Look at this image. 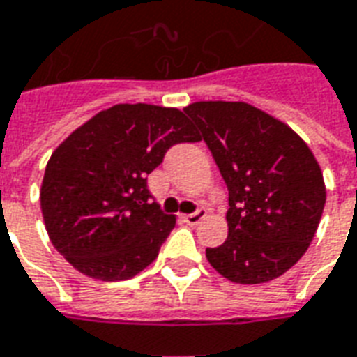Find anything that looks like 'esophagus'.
Here are the masks:
<instances>
[{
  "label": "esophagus",
  "mask_w": 357,
  "mask_h": 357,
  "mask_svg": "<svg viewBox=\"0 0 357 357\" xmlns=\"http://www.w3.org/2000/svg\"><path fill=\"white\" fill-rule=\"evenodd\" d=\"M206 209H198V211H195V213H190V215H185L183 219L187 225H190V227H195V225H198L200 221H204L206 219Z\"/></svg>",
  "instance_id": "obj_1"
}]
</instances>
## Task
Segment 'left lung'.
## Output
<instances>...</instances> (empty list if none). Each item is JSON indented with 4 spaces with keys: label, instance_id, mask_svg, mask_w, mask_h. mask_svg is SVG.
I'll return each instance as SVG.
<instances>
[{
    "label": "left lung",
    "instance_id": "1",
    "mask_svg": "<svg viewBox=\"0 0 357 357\" xmlns=\"http://www.w3.org/2000/svg\"><path fill=\"white\" fill-rule=\"evenodd\" d=\"M183 112L202 130L228 187V238L206 249L228 281H273L305 255L326 204L314 155L287 123L257 106L200 100Z\"/></svg>",
    "mask_w": 357,
    "mask_h": 357
}]
</instances>
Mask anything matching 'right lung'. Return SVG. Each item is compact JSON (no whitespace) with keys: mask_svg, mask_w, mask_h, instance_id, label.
I'll use <instances>...</instances> for the list:
<instances>
[{"mask_svg":"<svg viewBox=\"0 0 357 357\" xmlns=\"http://www.w3.org/2000/svg\"><path fill=\"white\" fill-rule=\"evenodd\" d=\"M198 140L178 108L138 102L95 114L46 165L40 211L52 245L91 279L140 273L176 227V217L151 202L148 174L174 144Z\"/></svg>","mask_w":357,"mask_h":357,"instance_id":"right-lung-1","label":"right lung"}]
</instances>
